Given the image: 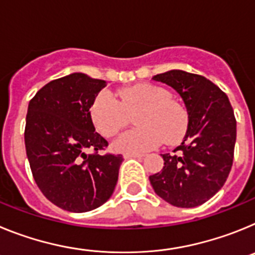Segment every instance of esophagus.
<instances>
[{
	"label": "esophagus",
	"mask_w": 255,
	"mask_h": 255,
	"mask_svg": "<svg viewBox=\"0 0 255 255\" xmlns=\"http://www.w3.org/2000/svg\"><path fill=\"white\" fill-rule=\"evenodd\" d=\"M144 154L141 153H124V158H143Z\"/></svg>",
	"instance_id": "34e87169"
}]
</instances>
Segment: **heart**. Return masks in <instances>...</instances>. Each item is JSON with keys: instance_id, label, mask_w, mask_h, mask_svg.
I'll list each match as a JSON object with an SVG mask.
<instances>
[{"instance_id": "b5f03b06", "label": "heart", "mask_w": 255, "mask_h": 255, "mask_svg": "<svg viewBox=\"0 0 255 255\" xmlns=\"http://www.w3.org/2000/svg\"><path fill=\"white\" fill-rule=\"evenodd\" d=\"M138 114L134 124L138 129L124 132L112 143L115 152L141 153L172 144L181 138L188 126V115L181 105L170 98L166 89L153 84H135L116 93L102 91L89 108L96 130L111 138L124 126L126 114Z\"/></svg>"}]
</instances>
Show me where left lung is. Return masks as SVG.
I'll list each match as a JSON object with an SVG mask.
<instances>
[{
  "label": "left lung",
  "instance_id": "1",
  "mask_svg": "<svg viewBox=\"0 0 255 255\" xmlns=\"http://www.w3.org/2000/svg\"><path fill=\"white\" fill-rule=\"evenodd\" d=\"M153 80L173 88L185 103L188 129L163 168L149 176L155 194L167 203L193 208L224 186L234 161L236 120L226 94L202 75L170 70Z\"/></svg>",
  "mask_w": 255,
  "mask_h": 255
}]
</instances>
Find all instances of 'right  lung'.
Here are the masks:
<instances>
[{
    "label": "right lung",
    "mask_w": 255,
    "mask_h": 255,
    "mask_svg": "<svg viewBox=\"0 0 255 255\" xmlns=\"http://www.w3.org/2000/svg\"><path fill=\"white\" fill-rule=\"evenodd\" d=\"M105 87V80L74 73L49 82L29 102L24 136L31 173L44 197L65 211L98 208L117 184L123 155L98 153L108 141L89 117Z\"/></svg>",
    "instance_id": "1"
}]
</instances>
